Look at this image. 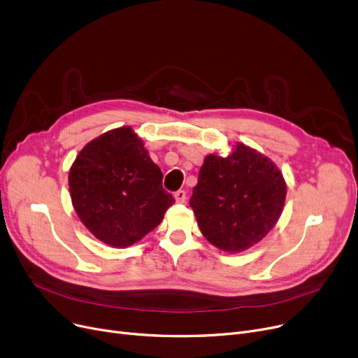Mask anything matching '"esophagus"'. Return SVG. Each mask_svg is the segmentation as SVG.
Listing matches in <instances>:
<instances>
[{"mask_svg": "<svg viewBox=\"0 0 358 358\" xmlns=\"http://www.w3.org/2000/svg\"><path fill=\"white\" fill-rule=\"evenodd\" d=\"M174 197H176L177 203H184L185 199H187V193L184 190H178V192L174 193Z\"/></svg>", "mask_w": 358, "mask_h": 358, "instance_id": "esophagus-1", "label": "esophagus"}]
</instances>
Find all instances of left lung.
<instances>
[{
    "instance_id": "8db88e82",
    "label": "left lung",
    "mask_w": 358,
    "mask_h": 358,
    "mask_svg": "<svg viewBox=\"0 0 358 358\" xmlns=\"http://www.w3.org/2000/svg\"><path fill=\"white\" fill-rule=\"evenodd\" d=\"M286 193L277 165L236 143L228 157L204 158L190 206L203 236L216 248L236 254L254 247L274 228Z\"/></svg>"
}]
</instances>
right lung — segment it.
Instances as JSON below:
<instances>
[{"mask_svg":"<svg viewBox=\"0 0 358 358\" xmlns=\"http://www.w3.org/2000/svg\"><path fill=\"white\" fill-rule=\"evenodd\" d=\"M68 184L85 228L115 248L134 245L154 231L176 201L162 189L159 166L129 126L88 142L69 169Z\"/></svg>","mask_w":358,"mask_h":358,"instance_id":"obj_1","label":"right lung"}]
</instances>
